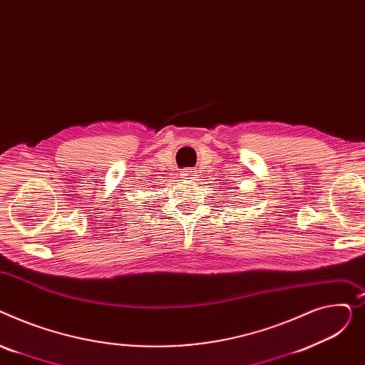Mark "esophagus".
<instances>
[{"label":"esophagus","mask_w":365,"mask_h":365,"mask_svg":"<svg viewBox=\"0 0 365 365\" xmlns=\"http://www.w3.org/2000/svg\"><path fill=\"white\" fill-rule=\"evenodd\" d=\"M184 178L185 180H196L197 175H196V170H184Z\"/></svg>","instance_id":"1"}]
</instances>
